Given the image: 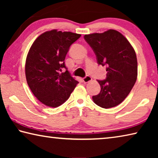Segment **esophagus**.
<instances>
[{
	"instance_id": "obj_1",
	"label": "esophagus",
	"mask_w": 158,
	"mask_h": 158,
	"mask_svg": "<svg viewBox=\"0 0 158 158\" xmlns=\"http://www.w3.org/2000/svg\"><path fill=\"white\" fill-rule=\"evenodd\" d=\"M92 80V78L90 76H85L84 78H83V81L84 83H89Z\"/></svg>"
}]
</instances>
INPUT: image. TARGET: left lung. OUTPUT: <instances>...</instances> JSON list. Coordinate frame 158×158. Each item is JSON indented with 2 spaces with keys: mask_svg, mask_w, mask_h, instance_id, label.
<instances>
[{
  "mask_svg": "<svg viewBox=\"0 0 158 158\" xmlns=\"http://www.w3.org/2000/svg\"><path fill=\"white\" fill-rule=\"evenodd\" d=\"M98 63L106 66V77L98 80L100 93L93 100L100 107L118 105L129 94L137 78L136 53L127 40L118 31L110 29L102 33L85 35Z\"/></svg>",
  "mask_w": 158,
  "mask_h": 158,
  "instance_id": "1",
  "label": "left lung"
}]
</instances>
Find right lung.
I'll use <instances>...</instances> for the list:
<instances>
[{"label": "right lung", "instance_id": "1", "mask_svg": "<svg viewBox=\"0 0 158 158\" xmlns=\"http://www.w3.org/2000/svg\"><path fill=\"white\" fill-rule=\"evenodd\" d=\"M80 34L57 30L40 35L32 44L26 57L27 84L40 102L57 107L70 96L78 81L67 70L65 58L69 47ZM65 68V73H60Z\"/></svg>", "mask_w": 158, "mask_h": 158}]
</instances>
